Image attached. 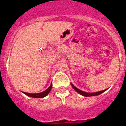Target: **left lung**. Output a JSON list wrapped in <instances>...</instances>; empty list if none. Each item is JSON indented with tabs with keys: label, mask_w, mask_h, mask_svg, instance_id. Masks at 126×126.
<instances>
[{
	"label": "left lung",
	"mask_w": 126,
	"mask_h": 126,
	"mask_svg": "<svg viewBox=\"0 0 126 126\" xmlns=\"http://www.w3.org/2000/svg\"><path fill=\"white\" fill-rule=\"evenodd\" d=\"M71 86H72L74 90L78 92L79 94H80V95L85 96V97H90V96H95V95H100V94H101V93H103V92L106 91L107 90V89H106V90L96 92V93H86V92H84V91H83L78 89V88H76L75 86H74L72 83H71Z\"/></svg>",
	"instance_id": "obj_1"
}]
</instances>
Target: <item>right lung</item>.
Returning <instances> with one entry per match:
<instances>
[{
	"mask_svg": "<svg viewBox=\"0 0 126 126\" xmlns=\"http://www.w3.org/2000/svg\"><path fill=\"white\" fill-rule=\"evenodd\" d=\"M52 83H51V85H50L49 87H48L46 90L42 92V93H36V94H31V93H25V92H23V93L25 94H26V95L29 96V97H33V98H43V97H46V96L48 95V93L50 92L51 90H52Z\"/></svg>",
	"mask_w": 126,
	"mask_h": 126,
	"instance_id": "1",
	"label": "right lung"
}]
</instances>
